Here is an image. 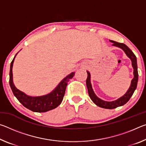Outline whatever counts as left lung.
<instances>
[{
  "mask_svg": "<svg viewBox=\"0 0 146 146\" xmlns=\"http://www.w3.org/2000/svg\"><path fill=\"white\" fill-rule=\"evenodd\" d=\"M111 42H113V45L119 47V48H122L123 51H125V53H126L128 57H129L132 61V66L133 68L134 69V78L131 81V84L129 90L127 91V93L125 94L120 98H118V100L113 101V102H106L100 99L99 98H98L95 93L93 92V90L91 87V84L90 82V73H89V71H87L88 73V77L86 79V86H87L88 90V94L89 96L93 102L96 105L98 106V107L105 108V109H114L119 106L124 105L125 104H126L130 98L131 97L133 93H134L135 90H136L137 86V82H138V70H137V57L135 55V54L133 53V51L128 48V47L125 45V44L123 43L117 42L110 40Z\"/></svg>",
  "mask_w": 146,
  "mask_h": 146,
  "instance_id": "left-lung-1",
  "label": "left lung"
}]
</instances>
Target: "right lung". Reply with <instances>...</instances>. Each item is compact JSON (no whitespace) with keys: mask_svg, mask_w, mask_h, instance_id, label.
Returning a JSON list of instances; mask_svg holds the SVG:
<instances>
[{"mask_svg":"<svg viewBox=\"0 0 146 146\" xmlns=\"http://www.w3.org/2000/svg\"><path fill=\"white\" fill-rule=\"evenodd\" d=\"M17 54L15 56V57L16 56ZM15 57L11 62L10 71H9V85H10L13 95L15 96V97L18 99L19 102L24 107L29 109L32 111L39 113L48 111L49 110L56 108L60 105L62 101L64 96L65 95L68 82L71 78L73 77L75 72L71 73L66 78H64L58 85L57 87L55 89V90H53L52 92L48 94V95L42 96V97H29V96L26 95L25 93L19 90L18 89H17L13 84L12 68H13Z\"/></svg>","mask_w":146,"mask_h":146,"instance_id":"add662e5","label":"right lung"}]
</instances>
